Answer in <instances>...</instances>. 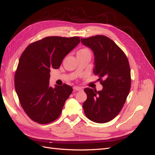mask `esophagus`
Returning <instances> with one entry per match:
<instances>
[{
    "label": "esophagus",
    "mask_w": 155,
    "mask_h": 155,
    "mask_svg": "<svg viewBox=\"0 0 155 155\" xmlns=\"http://www.w3.org/2000/svg\"><path fill=\"white\" fill-rule=\"evenodd\" d=\"M73 89H74V91H81L82 90V88L81 87H80V86H74Z\"/></svg>",
    "instance_id": "34e87169"
}]
</instances>
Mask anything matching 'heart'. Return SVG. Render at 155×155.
Returning a JSON list of instances; mask_svg holds the SVG:
<instances>
[{
	"label": "heart",
	"instance_id": "b5f03b06",
	"mask_svg": "<svg viewBox=\"0 0 155 155\" xmlns=\"http://www.w3.org/2000/svg\"><path fill=\"white\" fill-rule=\"evenodd\" d=\"M86 51H89V50L88 49H86V48H83V49H81L79 50V51L77 53H81V52H86Z\"/></svg>",
	"mask_w": 155,
	"mask_h": 155
}]
</instances>
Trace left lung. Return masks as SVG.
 Returning a JSON list of instances; mask_svg holds the SVG:
<instances>
[{
  "label": "left lung",
  "instance_id": "obj_1",
  "mask_svg": "<svg viewBox=\"0 0 155 155\" xmlns=\"http://www.w3.org/2000/svg\"><path fill=\"white\" fill-rule=\"evenodd\" d=\"M82 44L94 54L93 73L98 75L103 89L84 88L87 99L83 103L84 114L90 120L104 124L120 112L131 88V71L127 56L105 35L81 38Z\"/></svg>",
  "mask_w": 155,
  "mask_h": 155
}]
</instances>
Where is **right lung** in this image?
I'll return each mask as SVG.
<instances>
[{"instance_id": "obj_1", "label": "right lung", "mask_w": 155, "mask_h": 155, "mask_svg": "<svg viewBox=\"0 0 155 155\" xmlns=\"http://www.w3.org/2000/svg\"><path fill=\"white\" fill-rule=\"evenodd\" d=\"M79 37L50 36L31 43L21 54L14 86L23 110L40 124L55 121L73 92L64 84L49 86L50 69H59L63 59L79 43Z\"/></svg>"}]
</instances>
